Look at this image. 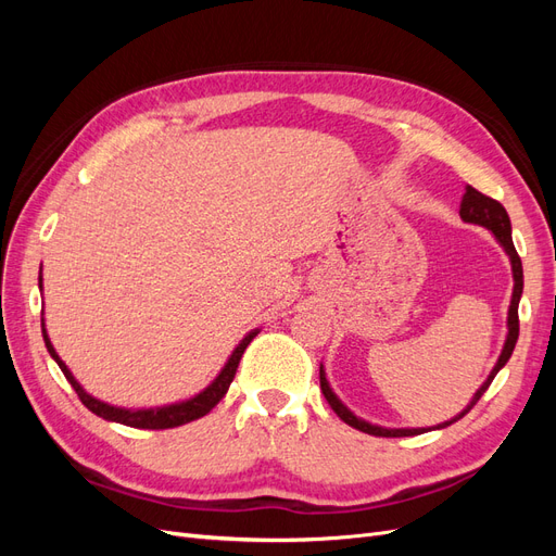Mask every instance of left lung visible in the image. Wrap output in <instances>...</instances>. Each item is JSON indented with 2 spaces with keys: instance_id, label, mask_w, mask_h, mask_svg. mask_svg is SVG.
<instances>
[{
  "instance_id": "1",
  "label": "left lung",
  "mask_w": 556,
  "mask_h": 556,
  "mask_svg": "<svg viewBox=\"0 0 556 556\" xmlns=\"http://www.w3.org/2000/svg\"><path fill=\"white\" fill-rule=\"evenodd\" d=\"M459 215L464 217L466 223L482 225V227L490 229V231L494 233V237L498 239V243L503 245V250L508 252V255H510V262H513L515 290H513V301H510V311H508V339H506V345H503V352H501V357H498V362H496V366H494V371L490 374V378L484 380V384L480 387L478 394L473 396V401H470V406H468L464 413H459V415L454 417V419H450V422H443L439 429L450 427L452 422H457V419H462L470 408H473L476 403L480 401V396L486 392V387L492 384L494 376H496V374L501 371V368L506 366V362L510 359L513 350H515V343H517V336H519V315H517V306H519L521 290H525V271H521V260H519V255H517L515 243H513V237H510V217H508L506 208H503L496 199L486 197V194L478 192L476 188H470V185H468V188H466V194H464V199H462ZM319 390H323L325 399L329 401L331 410H333L336 415H339L345 425L355 427V429H359V431H364V433L382 435V439H403V435H417V433L427 431V429H382V427H374V425L364 422V419H357L355 415H352V413L343 406V403H341L339 399H336V394L329 390V382H327V378H325L323 366H319Z\"/></svg>"
}]
</instances>
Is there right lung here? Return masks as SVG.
Masks as SVG:
<instances>
[{"label":"right lung","mask_w":556,"mask_h":556,"mask_svg":"<svg viewBox=\"0 0 556 556\" xmlns=\"http://www.w3.org/2000/svg\"><path fill=\"white\" fill-rule=\"evenodd\" d=\"M39 285H41V278H39ZM41 327H43V319H41ZM41 331H43V341H46V348H48V352H50V357H53V359L58 362V366L62 368L64 378L70 380V384L74 387V392L78 394L83 406H86L88 410H92L94 415L109 419V422H121V425H127V427H134V429H174V427L188 425V422H192V419H199V417H204L206 413H211V410L217 406V401H220V399L227 394L233 376H237V368H239V362H241V357H243L245 348H248L250 341L257 336V331H250V333L245 336V339L239 343V348L231 352V357H229V362L225 364L220 376H217V378L206 387V390L201 392V394H197L194 399L182 401V403H174V406H164V408L125 410V408L109 406V403H104V401H97V399H92L86 390H83V387H80V384L74 380V376L70 374V368H66L64 362L58 357L55 348L50 345V339H48L46 329H41Z\"/></svg>","instance_id":"right-lung-1"}]
</instances>
